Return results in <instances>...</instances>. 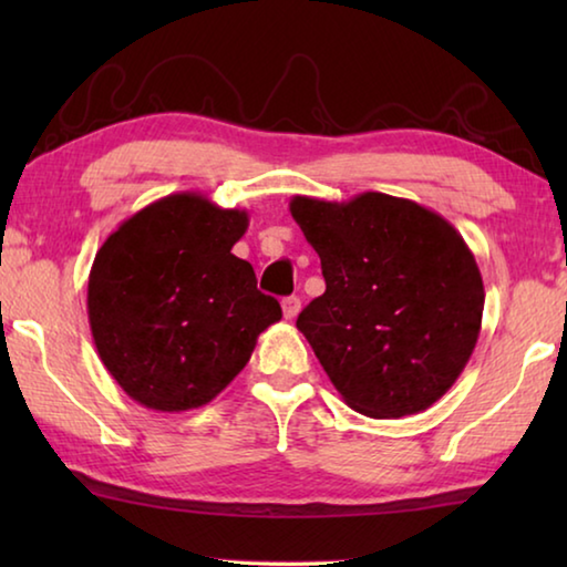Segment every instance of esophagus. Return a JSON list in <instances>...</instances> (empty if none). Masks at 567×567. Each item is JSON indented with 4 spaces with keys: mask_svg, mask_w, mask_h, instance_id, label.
I'll use <instances>...</instances> for the list:
<instances>
[{
    "mask_svg": "<svg viewBox=\"0 0 567 567\" xmlns=\"http://www.w3.org/2000/svg\"><path fill=\"white\" fill-rule=\"evenodd\" d=\"M282 312H285V320H295L297 312H300V297H285L282 300Z\"/></svg>",
    "mask_w": 567,
    "mask_h": 567,
    "instance_id": "34e87169",
    "label": "esophagus"
}]
</instances>
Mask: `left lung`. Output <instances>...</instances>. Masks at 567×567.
Here are the masks:
<instances>
[{"label":"left lung","mask_w":567,"mask_h":567,"mask_svg":"<svg viewBox=\"0 0 567 567\" xmlns=\"http://www.w3.org/2000/svg\"><path fill=\"white\" fill-rule=\"evenodd\" d=\"M290 213L322 262L324 292L297 318L334 390L368 417L427 410L475 350L485 290L463 235L412 199L295 195Z\"/></svg>","instance_id":"left-lung-1"}]
</instances>
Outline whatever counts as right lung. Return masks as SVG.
<instances>
[{"label": "right lung", "mask_w": 567, "mask_h": 567, "mask_svg": "<svg viewBox=\"0 0 567 567\" xmlns=\"http://www.w3.org/2000/svg\"><path fill=\"white\" fill-rule=\"evenodd\" d=\"M247 209L199 192L147 205L104 239L87 282V315L110 375L142 408L185 412L215 400L282 318L233 255Z\"/></svg>", "instance_id": "1"}]
</instances>
